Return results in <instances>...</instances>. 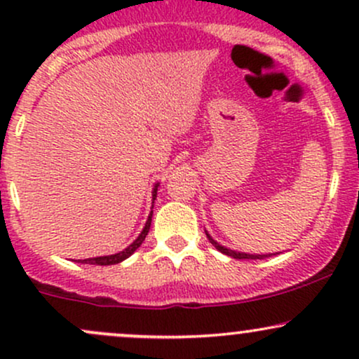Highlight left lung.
I'll return each mask as SVG.
<instances>
[{
  "label": "left lung",
  "instance_id": "8db88e82",
  "mask_svg": "<svg viewBox=\"0 0 359 359\" xmlns=\"http://www.w3.org/2000/svg\"><path fill=\"white\" fill-rule=\"evenodd\" d=\"M205 234H208L209 241H211L212 245L216 246V250H219L221 253L228 255V257H233V258H236V259H263V258H266V257H271V255H275V253H270V255H250V253H240V251H234V250H229V248H224V246H221L219 243L214 241L212 238L209 236V233H208V231H205Z\"/></svg>",
  "mask_w": 359,
  "mask_h": 359
}]
</instances>
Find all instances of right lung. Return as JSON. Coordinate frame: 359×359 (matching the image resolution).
<instances>
[{
	"instance_id": "right-lung-1",
	"label": "right lung",
	"mask_w": 359,
	"mask_h": 359,
	"mask_svg": "<svg viewBox=\"0 0 359 359\" xmlns=\"http://www.w3.org/2000/svg\"><path fill=\"white\" fill-rule=\"evenodd\" d=\"M156 191H158V184H155L154 187V192H151V196H154V201L156 197ZM151 214L154 211L150 212V216H148V219L145 222V228H143V231L140 233V236L131 243L128 248H125L123 251H119V253H114V255H108V257H96V258H88V259H79V263H89V265H116V263H121L123 259H126L128 257H131V255L135 253L140 248V245H142L143 241H145L148 231H150V224H151Z\"/></svg>"
}]
</instances>
